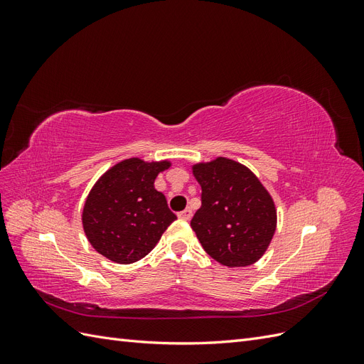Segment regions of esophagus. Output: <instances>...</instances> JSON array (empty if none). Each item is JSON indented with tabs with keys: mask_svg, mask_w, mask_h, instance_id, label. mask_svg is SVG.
I'll return each mask as SVG.
<instances>
[{
	"mask_svg": "<svg viewBox=\"0 0 364 364\" xmlns=\"http://www.w3.org/2000/svg\"><path fill=\"white\" fill-rule=\"evenodd\" d=\"M178 217L182 218V220H190V218L193 217V211H191L190 208H186V209H183V211H181V213L178 214Z\"/></svg>",
	"mask_w": 364,
	"mask_h": 364,
	"instance_id": "1",
	"label": "esophagus"
}]
</instances>
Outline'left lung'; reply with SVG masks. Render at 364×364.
Returning a JSON list of instances; mask_svg holds the SVG:
<instances>
[{
    "instance_id": "8db88e82",
    "label": "left lung",
    "mask_w": 364,
    "mask_h": 364,
    "mask_svg": "<svg viewBox=\"0 0 364 364\" xmlns=\"http://www.w3.org/2000/svg\"><path fill=\"white\" fill-rule=\"evenodd\" d=\"M202 206L191 228L209 257L226 267H246L267 250L277 230V208L246 165L228 158L193 165Z\"/></svg>"
}]
</instances>
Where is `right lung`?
Here are the masks:
<instances>
[{
    "mask_svg": "<svg viewBox=\"0 0 364 364\" xmlns=\"http://www.w3.org/2000/svg\"><path fill=\"white\" fill-rule=\"evenodd\" d=\"M170 161L124 159L109 168L86 197L82 223L92 247L118 264L144 258L158 245L176 215L155 188Z\"/></svg>",
    "mask_w": 364,
    "mask_h": 364,
    "instance_id": "add662e5",
    "label": "right lung"
}]
</instances>
